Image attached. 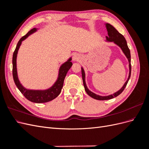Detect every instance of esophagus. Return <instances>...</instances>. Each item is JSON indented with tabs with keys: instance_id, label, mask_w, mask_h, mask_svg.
Listing matches in <instances>:
<instances>
[{
	"instance_id": "34e87169",
	"label": "esophagus",
	"mask_w": 149,
	"mask_h": 149,
	"mask_svg": "<svg viewBox=\"0 0 149 149\" xmlns=\"http://www.w3.org/2000/svg\"><path fill=\"white\" fill-rule=\"evenodd\" d=\"M81 59V56L78 53H76L73 56V60L74 61H77Z\"/></svg>"
}]
</instances>
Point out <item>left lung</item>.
<instances>
[{
	"label": "left lung",
	"instance_id": "obj_1",
	"mask_svg": "<svg viewBox=\"0 0 149 149\" xmlns=\"http://www.w3.org/2000/svg\"><path fill=\"white\" fill-rule=\"evenodd\" d=\"M106 28L107 31V35L108 36H106V42H113L114 44H116V45H118L120 49L121 50L123 51V53L126 56V58H127L128 61H129V76L128 78L126 81L125 83L124 84L119 91L117 92L109 94V95L107 96H100L98 95V94H96L92 92L88 88L86 83V81H85V72L83 69V68L81 67V73H82V78H83V84H84V87L86 92L87 93V94L89 96H91V97L95 99V100H111V99H112L114 97H116L118 96H119V94L124 91V89H125L126 85H127L129 80L130 77V74H131V64H130V49L127 46V42L124 37V36L123 35H121L120 33L118 32V31L113 26L109 24H105Z\"/></svg>",
	"mask_w": 149,
	"mask_h": 149
}]
</instances>
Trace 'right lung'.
I'll list each match as a JSON object with an SVG mask.
<instances>
[{
    "label": "right lung",
    "mask_w": 149,
    "mask_h": 149,
    "mask_svg": "<svg viewBox=\"0 0 149 149\" xmlns=\"http://www.w3.org/2000/svg\"><path fill=\"white\" fill-rule=\"evenodd\" d=\"M38 29L33 28L30 30L24 37H22L18 42L16 48L13 54L12 58V74L13 78L15 85L17 88L19 89V91L23 94V95L28 100L32 102L35 103H44L50 101H52L54 99L56 98L61 93V89L63 86L64 79L66 75L67 72L70 69L73 63L71 61L72 58L70 57L66 61L63 63L58 70V78L55 82L50 88L46 89H30L25 88L22 85L18 77L17 73V57L18 52H19V48L21 45L22 42L25 40L26 38L29 37V36L33 34L38 30Z\"/></svg>",
    "instance_id": "obj_1"
}]
</instances>
